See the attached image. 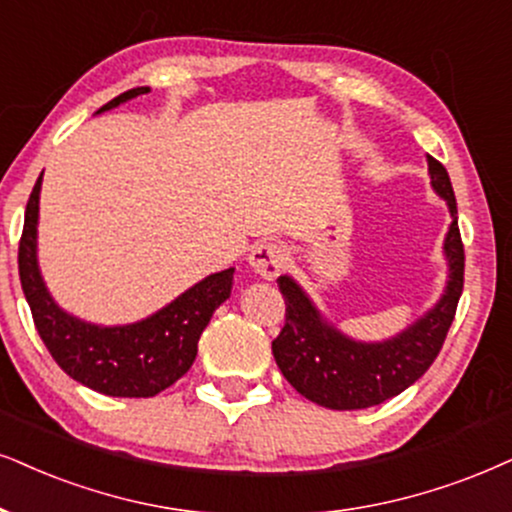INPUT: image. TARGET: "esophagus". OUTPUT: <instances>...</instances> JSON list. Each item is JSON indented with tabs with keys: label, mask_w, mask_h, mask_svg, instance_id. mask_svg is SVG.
Wrapping results in <instances>:
<instances>
[{
	"label": "esophagus",
	"mask_w": 512,
	"mask_h": 512,
	"mask_svg": "<svg viewBox=\"0 0 512 512\" xmlns=\"http://www.w3.org/2000/svg\"><path fill=\"white\" fill-rule=\"evenodd\" d=\"M250 267L257 271L262 278H276L281 274L283 267H286L288 262V255L286 250L281 248V245L274 243V241H264V243H257L255 248L250 252Z\"/></svg>",
	"instance_id": "1"
}]
</instances>
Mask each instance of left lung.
Listing matches in <instances>:
<instances>
[{
  "mask_svg": "<svg viewBox=\"0 0 512 512\" xmlns=\"http://www.w3.org/2000/svg\"><path fill=\"white\" fill-rule=\"evenodd\" d=\"M428 170L432 189L446 200L454 219L444 238L449 281L435 307L406 331L383 342L347 338L323 321L319 309L293 278L278 276V290L286 300V323L271 342V352L288 383L314 404L333 411H357L383 404L416 383L444 345L463 293L465 252L449 172L432 155H428Z\"/></svg>",
  "mask_w": 512,
  "mask_h": 512,
  "instance_id": "left-lung-1",
  "label": "left lung"
}]
</instances>
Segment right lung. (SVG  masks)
Masks as SVG:
<instances>
[{
	"mask_svg": "<svg viewBox=\"0 0 512 512\" xmlns=\"http://www.w3.org/2000/svg\"><path fill=\"white\" fill-rule=\"evenodd\" d=\"M148 87L115 96L96 113L111 111ZM42 174L25 208L23 236L18 243V274L32 321L49 354L70 378L108 397H155L189 371L198 354V340L215 309L231 295L234 269L196 283L177 300L127 326H94L63 312L44 286L37 267V212Z\"/></svg>",
	"mask_w": 512,
	"mask_h": 512,
	"instance_id": "right-lung-1",
	"label": "right lung"
}]
</instances>
